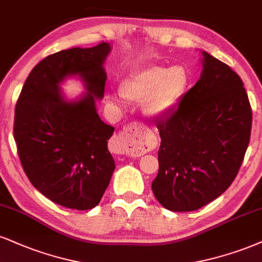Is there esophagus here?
<instances>
[{
    "mask_svg": "<svg viewBox=\"0 0 262 262\" xmlns=\"http://www.w3.org/2000/svg\"><path fill=\"white\" fill-rule=\"evenodd\" d=\"M111 148L115 153H128L131 156H141L149 150V142L143 127L140 124H131L120 132L111 142Z\"/></svg>",
    "mask_w": 262,
    "mask_h": 262,
    "instance_id": "esophagus-1",
    "label": "esophagus"
}]
</instances>
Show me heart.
<instances>
[{
  "label": "heart",
  "mask_w": 262,
  "mask_h": 262,
  "mask_svg": "<svg viewBox=\"0 0 262 262\" xmlns=\"http://www.w3.org/2000/svg\"><path fill=\"white\" fill-rule=\"evenodd\" d=\"M189 75L182 66L166 68L148 66L137 70L120 86L121 96L131 102H144V112L151 118L170 114L183 98ZM109 101L115 102L114 97Z\"/></svg>",
  "instance_id": "obj_1"
}]
</instances>
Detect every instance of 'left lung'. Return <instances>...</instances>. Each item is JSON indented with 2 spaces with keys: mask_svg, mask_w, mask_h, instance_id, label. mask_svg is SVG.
<instances>
[{
  "mask_svg": "<svg viewBox=\"0 0 262 262\" xmlns=\"http://www.w3.org/2000/svg\"><path fill=\"white\" fill-rule=\"evenodd\" d=\"M202 54L200 79L157 124L159 172L151 189L171 211H194L219 198L237 176L250 141L243 81L227 64Z\"/></svg>",
  "mask_w": 262,
  "mask_h": 262,
  "instance_id": "1",
  "label": "left lung"
}]
</instances>
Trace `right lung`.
<instances>
[{"mask_svg": "<svg viewBox=\"0 0 262 262\" xmlns=\"http://www.w3.org/2000/svg\"><path fill=\"white\" fill-rule=\"evenodd\" d=\"M106 42L51 54L35 66L15 105L14 140L32 186L56 204L75 210L98 205L115 170L108 150L114 127L99 118L104 97ZM77 76L86 92L67 101L59 85Z\"/></svg>", "mask_w": 262, "mask_h": 262, "instance_id": "1", "label": "right lung"}]
</instances>
